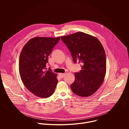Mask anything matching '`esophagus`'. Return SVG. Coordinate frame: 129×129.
Returning a JSON list of instances; mask_svg holds the SVG:
<instances>
[{
  "instance_id": "34e87169",
  "label": "esophagus",
  "mask_w": 129,
  "mask_h": 129,
  "mask_svg": "<svg viewBox=\"0 0 129 129\" xmlns=\"http://www.w3.org/2000/svg\"><path fill=\"white\" fill-rule=\"evenodd\" d=\"M65 73H59V76H60L61 78H64V77H65Z\"/></svg>"
}]
</instances>
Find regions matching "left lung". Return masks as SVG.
I'll return each instance as SVG.
<instances>
[{
    "mask_svg": "<svg viewBox=\"0 0 129 129\" xmlns=\"http://www.w3.org/2000/svg\"><path fill=\"white\" fill-rule=\"evenodd\" d=\"M61 39L74 63L83 64L82 70L75 73L71 89L79 96L92 95L102 85L106 73V57L102 43L95 37L81 31L62 36Z\"/></svg>",
    "mask_w": 129,
    "mask_h": 129,
    "instance_id": "obj_1",
    "label": "left lung"
}]
</instances>
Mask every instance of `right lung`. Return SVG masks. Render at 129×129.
Wrapping results in <instances>:
<instances>
[{
  "instance_id": "obj_1",
  "label": "right lung",
  "mask_w": 129,
  "mask_h": 129,
  "mask_svg": "<svg viewBox=\"0 0 129 129\" xmlns=\"http://www.w3.org/2000/svg\"><path fill=\"white\" fill-rule=\"evenodd\" d=\"M60 37H35L24 46L20 54L19 71L26 88L36 96L47 98L54 92L58 80L57 74L45 71L48 57Z\"/></svg>"
}]
</instances>
